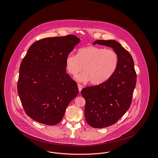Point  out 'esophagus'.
I'll return each mask as SVG.
<instances>
[{
    "instance_id": "34e87169",
    "label": "esophagus",
    "mask_w": 158,
    "mask_h": 158,
    "mask_svg": "<svg viewBox=\"0 0 158 158\" xmlns=\"http://www.w3.org/2000/svg\"><path fill=\"white\" fill-rule=\"evenodd\" d=\"M78 87L79 92H81V90H82V89H83V85H81V84H78Z\"/></svg>"
}]
</instances>
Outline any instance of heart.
I'll return each instance as SVG.
<instances>
[{
    "label": "heart",
    "instance_id": "1",
    "mask_svg": "<svg viewBox=\"0 0 158 158\" xmlns=\"http://www.w3.org/2000/svg\"><path fill=\"white\" fill-rule=\"evenodd\" d=\"M118 56L111 49L89 46L81 48L77 55L69 53L65 64L68 73L75 77L83 70L77 79L79 81H90L92 84H100L107 81L116 72L118 65Z\"/></svg>",
    "mask_w": 158,
    "mask_h": 158
}]
</instances>
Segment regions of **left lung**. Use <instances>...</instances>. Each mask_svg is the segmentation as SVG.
Returning <instances> with one entry per match:
<instances>
[{"label": "left lung", "mask_w": 158, "mask_h": 158, "mask_svg": "<svg viewBox=\"0 0 158 158\" xmlns=\"http://www.w3.org/2000/svg\"><path fill=\"white\" fill-rule=\"evenodd\" d=\"M111 47L118 56V65L114 74L104 83L81 90L85 100L84 116L87 123L95 128L111 126L123 116L131 104L137 75L133 59L115 40H96Z\"/></svg>", "instance_id": "1"}]
</instances>
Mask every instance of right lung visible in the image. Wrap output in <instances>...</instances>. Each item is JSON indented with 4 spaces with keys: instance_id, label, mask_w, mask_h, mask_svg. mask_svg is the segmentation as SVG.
<instances>
[{
    "instance_id": "right-lung-1",
    "label": "right lung",
    "mask_w": 158,
    "mask_h": 158,
    "mask_svg": "<svg viewBox=\"0 0 158 158\" xmlns=\"http://www.w3.org/2000/svg\"><path fill=\"white\" fill-rule=\"evenodd\" d=\"M80 41L72 35L46 38L29 48L20 64L17 89L33 120L47 125L59 123L78 95L77 84L66 74L65 60Z\"/></svg>"
}]
</instances>
